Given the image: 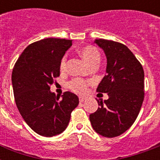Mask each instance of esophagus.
<instances>
[{"label":"esophagus","instance_id":"34e87169","mask_svg":"<svg viewBox=\"0 0 160 160\" xmlns=\"http://www.w3.org/2000/svg\"><path fill=\"white\" fill-rule=\"evenodd\" d=\"M85 100H86V98L85 97H83V96H80V97H79V100H80V103L84 102Z\"/></svg>","mask_w":160,"mask_h":160}]
</instances>
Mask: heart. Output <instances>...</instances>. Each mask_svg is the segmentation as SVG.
Segmentation results:
<instances>
[{
    "label": "heart",
    "mask_w": 160,
    "mask_h": 160,
    "mask_svg": "<svg viewBox=\"0 0 160 160\" xmlns=\"http://www.w3.org/2000/svg\"><path fill=\"white\" fill-rule=\"evenodd\" d=\"M80 55L82 56L84 60L88 63V65L91 66L93 65H98V63L100 62V52L97 49L95 48V46H84L79 51ZM66 56L61 59L60 63V69L61 71L66 69ZM88 83L85 81L84 80L81 79H74L71 81L69 82L68 84V87L70 88V90L75 93H79V94H82L85 93L87 88Z\"/></svg>",
    "instance_id": "b5f03b06"
}]
</instances>
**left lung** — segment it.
I'll return each instance as SVG.
<instances>
[{
  "label": "left lung",
  "instance_id": "left-lung-1",
  "mask_svg": "<svg viewBox=\"0 0 160 160\" xmlns=\"http://www.w3.org/2000/svg\"><path fill=\"white\" fill-rule=\"evenodd\" d=\"M107 59L106 75L96 91L108 100H97L99 108L90 114L93 129L107 138L119 136L135 121L144 98V73L141 64L126 46L104 39L95 40Z\"/></svg>",
  "mask_w": 160,
  "mask_h": 160
}]
</instances>
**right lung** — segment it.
Masks as SVG:
<instances>
[{
    "instance_id": "right-lung-1",
    "label": "right lung",
    "mask_w": 160,
    "mask_h": 160,
    "mask_svg": "<svg viewBox=\"0 0 160 160\" xmlns=\"http://www.w3.org/2000/svg\"><path fill=\"white\" fill-rule=\"evenodd\" d=\"M71 40L46 38L29 45L14 65L11 75L16 106L26 123L40 135L52 137L68 126L70 114L79 105L76 95L51 92L60 76V63Z\"/></svg>"
}]
</instances>
